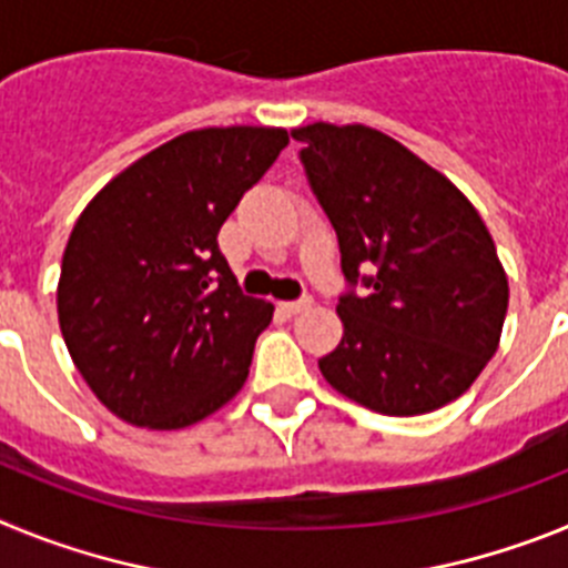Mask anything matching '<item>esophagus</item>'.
<instances>
[{
	"mask_svg": "<svg viewBox=\"0 0 568 568\" xmlns=\"http://www.w3.org/2000/svg\"><path fill=\"white\" fill-rule=\"evenodd\" d=\"M313 307V298H298V301H281L278 310L281 313H287V315H298L304 313V310Z\"/></svg>",
	"mask_w": 568,
	"mask_h": 568,
	"instance_id": "obj_1",
	"label": "esophagus"
}]
</instances>
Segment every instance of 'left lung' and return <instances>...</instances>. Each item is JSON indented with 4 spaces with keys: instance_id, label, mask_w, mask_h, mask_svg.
Listing matches in <instances>:
<instances>
[{
    "instance_id": "obj_1",
    "label": "left lung",
    "mask_w": 568,
    "mask_h": 568,
    "mask_svg": "<svg viewBox=\"0 0 568 568\" xmlns=\"http://www.w3.org/2000/svg\"><path fill=\"white\" fill-rule=\"evenodd\" d=\"M301 162L329 215L349 284L344 338L318 361L344 398L409 418L440 409L498 353L509 281L471 202L440 170L366 124L293 130ZM369 272V276H361Z\"/></svg>"
}]
</instances>
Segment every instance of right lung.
Instances as JSON below:
<instances>
[{"label":"right lung","instance_id":"add662e5","mask_svg":"<svg viewBox=\"0 0 568 568\" xmlns=\"http://www.w3.org/2000/svg\"><path fill=\"white\" fill-rule=\"evenodd\" d=\"M287 142L284 128L190 130L82 210L62 255L59 327L115 418L184 429L244 386L273 304L241 293L219 230Z\"/></svg>","mask_w":568,"mask_h":568}]
</instances>
